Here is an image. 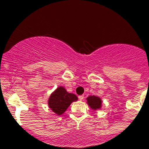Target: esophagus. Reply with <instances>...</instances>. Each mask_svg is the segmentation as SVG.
I'll return each mask as SVG.
<instances>
[{
    "label": "esophagus",
    "mask_w": 149,
    "mask_h": 149,
    "mask_svg": "<svg viewBox=\"0 0 149 149\" xmlns=\"http://www.w3.org/2000/svg\"><path fill=\"white\" fill-rule=\"evenodd\" d=\"M79 99L80 100V101H82L83 99H84V95H79Z\"/></svg>",
    "instance_id": "1"
}]
</instances>
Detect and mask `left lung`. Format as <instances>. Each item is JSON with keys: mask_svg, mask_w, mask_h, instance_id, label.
Instances as JSON below:
<instances>
[{"mask_svg": "<svg viewBox=\"0 0 149 149\" xmlns=\"http://www.w3.org/2000/svg\"><path fill=\"white\" fill-rule=\"evenodd\" d=\"M88 105L93 109H97L101 108V100L98 97L95 96V95H92L89 96L87 98Z\"/></svg>", "mask_w": 149, "mask_h": 149, "instance_id": "obj_1", "label": "left lung"}]
</instances>
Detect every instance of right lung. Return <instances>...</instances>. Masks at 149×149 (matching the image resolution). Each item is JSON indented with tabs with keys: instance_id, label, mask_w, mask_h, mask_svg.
Here are the masks:
<instances>
[{
	"instance_id": "add662e5",
	"label": "right lung",
	"mask_w": 149,
	"mask_h": 149,
	"mask_svg": "<svg viewBox=\"0 0 149 149\" xmlns=\"http://www.w3.org/2000/svg\"><path fill=\"white\" fill-rule=\"evenodd\" d=\"M77 100L76 95L68 93L64 87H59L50 96L48 106L53 112L60 115L66 111L72 102Z\"/></svg>"
}]
</instances>
